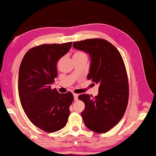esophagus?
I'll use <instances>...</instances> for the list:
<instances>
[{
    "instance_id": "1",
    "label": "esophagus",
    "mask_w": 156,
    "mask_h": 156,
    "mask_svg": "<svg viewBox=\"0 0 156 156\" xmlns=\"http://www.w3.org/2000/svg\"><path fill=\"white\" fill-rule=\"evenodd\" d=\"M73 95H74V100H75V101L78 100V95L77 94L74 93V94H73Z\"/></svg>"
}]
</instances>
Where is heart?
<instances>
[{"instance_id": "heart-1", "label": "heart", "mask_w": 156, "mask_h": 156, "mask_svg": "<svg viewBox=\"0 0 156 156\" xmlns=\"http://www.w3.org/2000/svg\"><path fill=\"white\" fill-rule=\"evenodd\" d=\"M86 56V54L82 51H76L74 53V56L73 58H80L82 56Z\"/></svg>"}]
</instances>
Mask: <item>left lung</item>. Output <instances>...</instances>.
I'll use <instances>...</instances> for the list:
<instances>
[{
	"instance_id": "8db88e82",
	"label": "left lung",
	"mask_w": 156,
	"mask_h": 156,
	"mask_svg": "<svg viewBox=\"0 0 156 156\" xmlns=\"http://www.w3.org/2000/svg\"><path fill=\"white\" fill-rule=\"evenodd\" d=\"M76 49L91 58L88 80L99 84L98 96H78L85 104L82 116L86 126L96 133H106L121 120L129 98L128 78L125 64L118 50L102 38L74 42Z\"/></svg>"
}]
</instances>
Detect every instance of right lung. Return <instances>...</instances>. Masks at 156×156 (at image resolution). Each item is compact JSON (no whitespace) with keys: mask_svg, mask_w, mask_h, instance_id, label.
I'll list each match as a JSON object with an SVG mask.
<instances>
[{"mask_svg":"<svg viewBox=\"0 0 156 156\" xmlns=\"http://www.w3.org/2000/svg\"><path fill=\"white\" fill-rule=\"evenodd\" d=\"M72 42L34 46L25 54L19 74L20 103L28 118L43 131L52 133L67 124L72 92L60 94L51 84L57 76L56 63L66 54Z\"/></svg>","mask_w":156,"mask_h":156,"instance_id":"right-lung-1","label":"right lung"}]
</instances>
